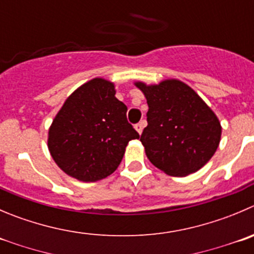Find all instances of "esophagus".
<instances>
[{
  "mask_svg": "<svg viewBox=\"0 0 254 254\" xmlns=\"http://www.w3.org/2000/svg\"><path fill=\"white\" fill-rule=\"evenodd\" d=\"M143 127H144V122H139L134 126V128H136V131L138 132L139 134H141L142 131H143Z\"/></svg>",
  "mask_w": 254,
  "mask_h": 254,
  "instance_id": "1",
  "label": "esophagus"
}]
</instances>
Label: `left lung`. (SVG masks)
<instances>
[{
	"mask_svg": "<svg viewBox=\"0 0 254 254\" xmlns=\"http://www.w3.org/2000/svg\"><path fill=\"white\" fill-rule=\"evenodd\" d=\"M148 105L146 128L139 141L147 158L173 177L201 170L221 141V122L188 84L165 79L158 84L134 82Z\"/></svg>",
	"mask_w": 254,
	"mask_h": 254,
	"instance_id": "8db88e82",
	"label": "left lung"
}]
</instances>
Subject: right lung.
<instances>
[{
	"label": "right lung",
	"mask_w": 254,
	"mask_h": 254,
	"mask_svg": "<svg viewBox=\"0 0 254 254\" xmlns=\"http://www.w3.org/2000/svg\"><path fill=\"white\" fill-rule=\"evenodd\" d=\"M115 95L113 82L91 79L68 96L52 121L48 151L66 175L82 182L103 180L117 170L128 142L139 138Z\"/></svg>",
	"instance_id": "right-lung-1"
}]
</instances>
